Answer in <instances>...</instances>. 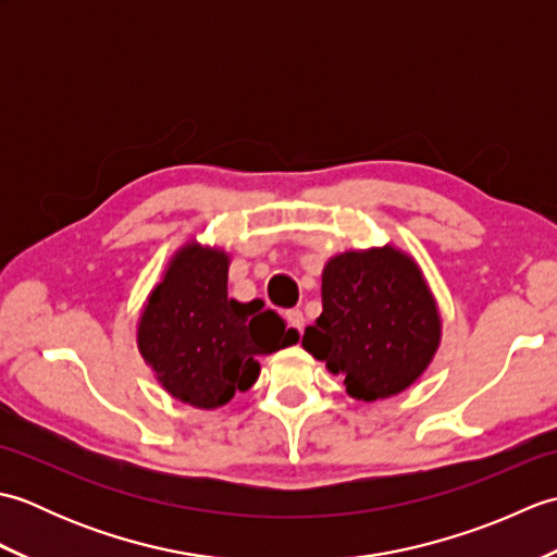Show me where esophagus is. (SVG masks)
<instances>
[{
	"mask_svg": "<svg viewBox=\"0 0 557 557\" xmlns=\"http://www.w3.org/2000/svg\"><path fill=\"white\" fill-rule=\"evenodd\" d=\"M287 323H289V327H294V330H304V313L299 311V309H292V311H287Z\"/></svg>",
	"mask_w": 557,
	"mask_h": 557,
	"instance_id": "1",
	"label": "esophagus"
}]
</instances>
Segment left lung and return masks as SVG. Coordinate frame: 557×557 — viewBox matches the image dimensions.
Segmentation results:
<instances>
[{
  "label": "left lung",
  "instance_id": "left-lung-1",
  "mask_svg": "<svg viewBox=\"0 0 557 557\" xmlns=\"http://www.w3.org/2000/svg\"><path fill=\"white\" fill-rule=\"evenodd\" d=\"M323 313L306 327L304 349L345 377L354 399L405 393L429 369L443 318L421 265L385 244L349 248L325 260Z\"/></svg>",
  "mask_w": 557,
  "mask_h": 557
}]
</instances>
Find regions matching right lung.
<instances>
[{"label": "right lung", "instance_id": "1", "mask_svg": "<svg viewBox=\"0 0 557 557\" xmlns=\"http://www.w3.org/2000/svg\"><path fill=\"white\" fill-rule=\"evenodd\" d=\"M232 256L188 239L144 301L136 347L164 393L196 409H220L253 387L258 357L292 347L299 333L260 299L227 297Z\"/></svg>", "mask_w": 557, "mask_h": 557}]
</instances>
